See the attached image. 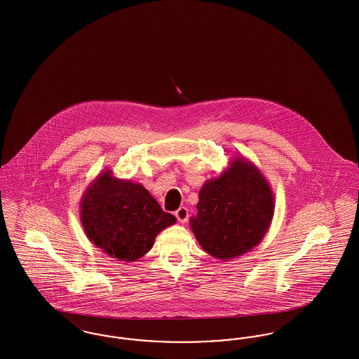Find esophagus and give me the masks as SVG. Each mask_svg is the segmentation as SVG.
<instances>
[{"label":"esophagus","instance_id":"1","mask_svg":"<svg viewBox=\"0 0 359 359\" xmlns=\"http://www.w3.org/2000/svg\"><path fill=\"white\" fill-rule=\"evenodd\" d=\"M188 210L186 207H180L179 210H176L175 217L177 218V221L180 223H186L188 221Z\"/></svg>","mask_w":359,"mask_h":359}]
</instances>
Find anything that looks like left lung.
Listing matches in <instances>:
<instances>
[{
    "mask_svg": "<svg viewBox=\"0 0 359 359\" xmlns=\"http://www.w3.org/2000/svg\"><path fill=\"white\" fill-rule=\"evenodd\" d=\"M196 208L189 219L195 238L210 256L229 261L256 248L268 233L273 191L262 172L238 156L202 186Z\"/></svg>",
    "mask_w": 359,
    "mask_h": 359,
    "instance_id": "obj_1",
    "label": "left lung"
}]
</instances>
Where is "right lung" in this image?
<instances>
[{
	"mask_svg": "<svg viewBox=\"0 0 359 359\" xmlns=\"http://www.w3.org/2000/svg\"><path fill=\"white\" fill-rule=\"evenodd\" d=\"M81 222L87 238L107 256L132 262L147 255L156 236L176 218L164 212L142 184L104 170L86 188Z\"/></svg>",
	"mask_w": 359,
	"mask_h": 359,
	"instance_id": "right-lung-1",
	"label": "right lung"
}]
</instances>
